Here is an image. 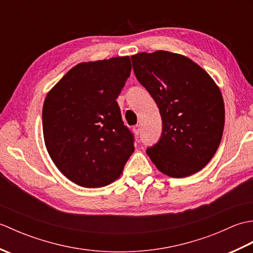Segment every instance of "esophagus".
Returning <instances> with one entry per match:
<instances>
[{
	"mask_svg": "<svg viewBox=\"0 0 253 253\" xmlns=\"http://www.w3.org/2000/svg\"><path fill=\"white\" fill-rule=\"evenodd\" d=\"M132 130H133V132H135V135H139V133H140V131H141V127H140V125H135L132 127Z\"/></svg>",
	"mask_w": 253,
	"mask_h": 253,
	"instance_id": "34e87169",
	"label": "esophagus"
}]
</instances>
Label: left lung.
Wrapping results in <instances>:
<instances>
[{"label": "left lung", "instance_id": "1", "mask_svg": "<svg viewBox=\"0 0 253 253\" xmlns=\"http://www.w3.org/2000/svg\"><path fill=\"white\" fill-rule=\"evenodd\" d=\"M136 78L157 103L162 133L147 154L158 169L175 178L202 169L221 143L225 110L210 75L184 55L168 51L131 56Z\"/></svg>", "mask_w": 253, "mask_h": 253}]
</instances>
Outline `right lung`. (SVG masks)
Instances as JSON below:
<instances>
[{
	"instance_id": "1",
	"label": "right lung",
	"mask_w": 253,
	"mask_h": 253,
	"mask_svg": "<svg viewBox=\"0 0 253 253\" xmlns=\"http://www.w3.org/2000/svg\"><path fill=\"white\" fill-rule=\"evenodd\" d=\"M129 56L80 63L44 100L45 147L56 168L82 187L110 185L135 151L116 99L130 76Z\"/></svg>"
}]
</instances>
